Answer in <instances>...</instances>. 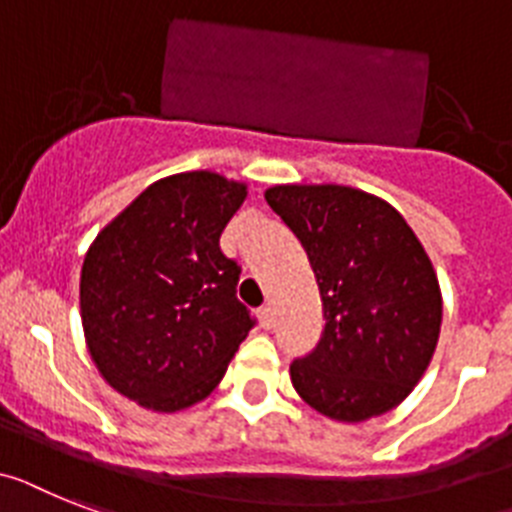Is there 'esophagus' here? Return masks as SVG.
<instances>
[{
  "instance_id": "34e87169",
  "label": "esophagus",
  "mask_w": 512,
  "mask_h": 512,
  "mask_svg": "<svg viewBox=\"0 0 512 512\" xmlns=\"http://www.w3.org/2000/svg\"><path fill=\"white\" fill-rule=\"evenodd\" d=\"M257 317H260V325H263L265 330H270L276 325V317H273V307H270V304H263V307L257 309Z\"/></svg>"
}]
</instances>
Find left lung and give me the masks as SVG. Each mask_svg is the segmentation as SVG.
Masks as SVG:
<instances>
[{
  "instance_id": "obj_1",
  "label": "left lung",
  "mask_w": 512,
  "mask_h": 512,
  "mask_svg": "<svg viewBox=\"0 0 512 512\" xmlns=\"http://www.w3.org/2000/svg\"><path fill=\"white\" fill-rule=\"evenodd\" d=\"M265 200L315 270L325 328L291 362L296 393L338 422L406 398L435 354L442 299L427 252L395 208L341 184H281Z\"/></svg>"
}]
</instances>
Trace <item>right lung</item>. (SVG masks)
I'll list each match as a JSON object with an SVG mask.
<instances>
[{
	"label": "right lung",
	"instance_id": "add662e5",
	"mask_svg": "<svg viewBox=\"0 0 512 512\" xmlns=\"http://www.w3.org/2000/svg\"><path fill=\"white\" fill-rule=\"evenodd\" d=\"M244 197V184L213 171L166 176L90 244L80 276L88 351L140 406L203 401L255 328L236 299L242 268L218 244Z\"/></svg>",
	"mask_w": 512,
	"mask_h": 512
}]
</instances>
